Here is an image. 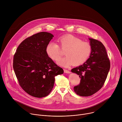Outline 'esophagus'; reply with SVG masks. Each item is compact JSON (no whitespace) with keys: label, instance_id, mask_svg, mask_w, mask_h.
Instances as JSON below:
<instances>
[{"label":"esophagus","instance_id":"1","mask_svg":"<svg viewBox=\"0 0 122 122\" xmlns=\"http://www.w3.org/2000/svg\"><path fill=\"white\" fill-rule=\"evenodd\" d=\"M64 72H65V73H67V74H68V73H71V72L67 70V69H64Z\"/></svg>","mask_w":122,"mask_h":122}]
</instances>
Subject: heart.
Segmentation results:
<instances>
[{
	"mask_svg": "<svg viewBox=\"0 0 122 122\" xmlns=\"http://www.w3.org/2000/svg\"><path fill=\"white\" fill-rule=\"evenodd\" d=\"M57 41L61 49L65 50L66 56L57 61L60 66L67 67L71 64L74 66L81 65L88 59L91 55L92 47L90 44L78 38L68 35L59 38ZM46 51L47 55L54 60H57L62 56L59 45L54 42L48 44Z\"/></svg>",
	"mask_w": 122,
	"mask_h": 122,
	"instance_id": "1",
	"label": "heart"
}]
</instances>
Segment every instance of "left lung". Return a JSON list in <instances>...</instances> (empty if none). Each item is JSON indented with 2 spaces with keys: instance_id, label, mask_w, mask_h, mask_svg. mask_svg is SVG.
Here are the masks:
<instances>
[{
  "instance_id": "left-lung-1",
  "label": "left lung",
  "mask_w": 122,
  "mask_h": 122,
  "mask_svg": "<svg viewBox=\"0 0 122 122\" xmlns=\"http://www.w3.org/2000/svg\"><path fill=\"white\" fill-rule=\"evenodd\" d=\"M92 47L91 55L82 65L72 68L71 72L81 78L74 90L81 97H88L99 91L103 86L110 69V61L105 46L99 41L89 38Z\"/></svg>"
}]
</instances>
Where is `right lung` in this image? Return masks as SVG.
Instances as JSON below:
<instances>
[{
	"mask_svg": "<svg viewBox=\"0 0 122 122\" xmlns=\"http://www.w3.org/2000/svg\"><path fill=\"white\" fill-rule=\"evenodd\" d=\"M53 37L46 32L34 34L21 43L14 55L16 76L22 89L31 96H48L54 87L55 76L64 73L46 53V46Z\"/></svg>",
	"mask_w": 122,
	"mask_h": 122,
	"instance_id": "1",
	"label": "right lung"
}]
</instances>
